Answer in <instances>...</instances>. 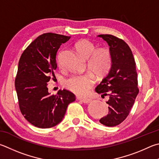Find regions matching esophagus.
Returning <instances> with one entry per match:
<instances>
[{
	"label": "esophagus",
	"mask_w": 159,
	"mask_h": 159,
	"mask_svg": "<svg viewBox=\"0 0 159 159\" xmlns=\"http://www.w3.org/2000/svg\"><path fill=\"white\" fill-rule=\"evenodd\" d=\"M80 100H81V102H83L84 103H89L92 102L91 99H82Z\"/></svg>",
	"instance_id": "obj_1"
}]
</instances>
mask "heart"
<instances>
[{"instance_id":"obj_1","label":"heart","mask_w":159,"mask_h":159,"mask_svg":"<svg viewBox=\"0 0 159 159\" xmlns=\"http://www.w3.org/2000/svg\"><path fill=\"white\" fill-rule=\"evenodd\" d=\"M76 48L80 56L88 59V68L95 76L101 78L108 73L112 65V55L106 48H97L93 42L88 39H83L76 44ZM57 61L60 64L59 57ZM94 83V75L88 72L85 74H74L65 81V85L70 91L78 96L87 94Z\"/></svg>"}]
</instances>
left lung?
<instances>
[{"label":"left lung","instance_id":"obj_1","mask_svg":"<svg viewBox=\"0 0 159 159\" xmlns=\"http://www.w3.org/2000/svg\"><path fill=\"white\" fill-rule=\"evenodd\" d=\"M98 36L108 43L112 55L111 70L95 89L97 93L109 96L106 102L108 114L99 122L115 126L127 117L139 92L135 62L131 48L124 40L112 34Z\"/></svg>","mask_w":159,"mask_h":159}]
</instances>
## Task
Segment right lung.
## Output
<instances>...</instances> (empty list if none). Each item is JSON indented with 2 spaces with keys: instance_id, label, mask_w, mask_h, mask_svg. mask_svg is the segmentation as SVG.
Segmentation results:
<instances>
[{
  "instance_id": "obj_1",
  "label": "right lung",
  "mask_w": 159,
  "mask_h": 159,
  "mask_svg": "<svg viewBox=\"0 0 159 159\" xmlns=\"http://www.w3.org/2000/svg\"><path fill=\"white\" fill-rule=\"evenodd\" d=\"M70 36L47 33L39 36L25 48L20 57L15 89L20 111L32 125L47 129L62 120L70 103L76 97L67 89L50 94L47 83L55 77L56 53Z\"/></svg>"
}]
</instances>
